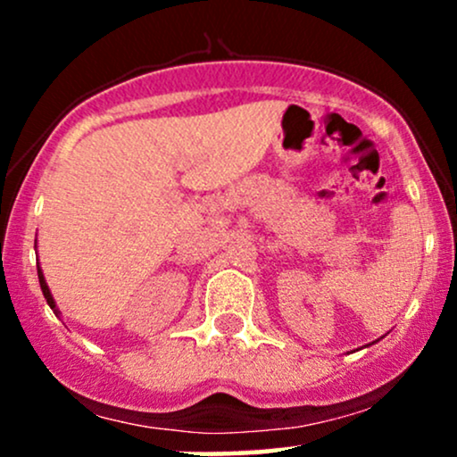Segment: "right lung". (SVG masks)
Returning a JSON list of instances; mask_svg holds the SVG:
<instances>
[{
  "instance_id": "add662e5",
  "label": "right lung",
  "mask_w": 457,
  "mask_h": 457,
  "mask_svg": "<svg viewBox=\"0 0 457 457\" xmlns=\"http://www.w3.org/2000/svg\"><path fill=\"white\" fill-rule=\"evenodd\" d=\"M38 281H40V290H43V295H45V298H46V303H49V307L54 309V312L57 313V309H55V301H54V296H51L49 286H46L45 275H43V270H40V266H38Z\"/></svg>"
}]
</instances>
